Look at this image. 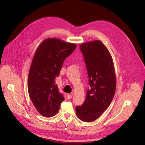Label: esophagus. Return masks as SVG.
I'll return each instance as SVG.
<instances>
[{
    "mask_svg": "<svg viewBox=\"0 0 145 145\" xmlns=\"http://www.w3.org/2000/svg\"><path fill=\"white\" fill-rule=\"evenodd\" d=\"M72 97V96L71 95H70V94L67 95V98H68V99H71Z\"/></svg>",
    "mask_w": 145,
    "mask_h": 145,
    "instance_id": "obj_1",
    "label": "esophagus"
}]
</instances>
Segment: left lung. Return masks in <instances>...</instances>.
<instances>
[{"label": "left lung", "mask_w": 145, "mask_h": 145, "mask_svg": "<svg viewBox=\"0 0 145 145\" xmlns=\"http://www.w3.org/2000/svg\"><path fill=\"white\" fill-rule=\"evenodd\" d=\"M87 67L90 89L83 105L76 107L77 117L83 121L97 119L110 105L116 91V75L112 57L100 40L80 45Z\"/></svg>", "instance_id": "obj_1"}]
</instances>
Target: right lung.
<instances>
[{
    "instance_id": "1",
    "label": "right lung",
    "mask_w": 145,
    "mask_h": 145,
    "mask_svg": "<svg viewBox=\"0 0 145 145\" xmlns=\"http://www.w3.org/2000/svg\"><path fill=\"white\" fill-rule=\"evenodd\" d=\"M76 46L59 39L48 38L35 53L28 76V92L34 107L44 116H54L64 100L55 84L56 78L64 60Z\"/></svg>"
}]
</instances>
